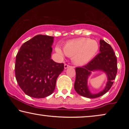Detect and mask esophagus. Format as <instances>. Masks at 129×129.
Segmentation results:
<instances>
[{
  "label": "esophagus",
  "instance_id": "1",
  "mask_svg": "<svg viewBox=\"0 0 129 129\" xmlns=\"http://www.w3.org/2000/svg\"><path fill=\"white\" fill-rule=\"evenodd\" d=\"M64 69H67V68H70V65L68 64H64Z\"/></svg>",
  "mask_w": 129,
  "mask_h": 129
}]
</instances>
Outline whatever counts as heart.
Here are the masks:
<instances>
[{
	"mask_svg": "<svg viewBox=\"0 0 129 129\" xmlns=\"http://www.w3.org/2000/svg\"><path fill=\"white\" fill-rule=\"evenodd\" d=\"M99 47V44L95 40L81 38L67 42L63 46V51L66 55L72 57V60L75 64L83 65L96 56ZM56 51L60 55H63L59 47H56Z\"/></svg>",
	"mask_w": 129,
	"mask_h": 129,
	"instance_id": "b5f03b06",
	"label": "heart"
}]
</instances>
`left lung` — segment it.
<instances>
[{"instance_id": "left-lung-1", "label": "left lung", "mask_w": 129, "mask_h": 129, "mask_svg": "<svg viewBox=\"0 0 129 129\" xmlns=\"http://www.w3.org/2000/svg\"><path fill=\"white\" fill-rule=\"evenodd\" d=\"M100 52L87 64L76 68V80L74 87L81 96L87 98H96L107 92L113 84L117 71V58L113 49L105 40H100ZM100 70L108 76V82L105 89L97 94H92L87 86V80L91 71Z\"/></svg>"}]
</instances>
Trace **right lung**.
<instances>
[{"mask_svg": "<svg viewBox=\"0 0 129 129\" xmlns=\"http://www.w3.org/2000/svg\"><path fill=\"white\" fill-rule=\"evenodd\" d=\"M54 37L38 35L20 47L15 63V76L21 89L34 98L52 94L64 64L51 59Z\"/></svg>", "mask_w": 129, "mask_h": 129, "instance_id": "right-lung-1", "label": "right lung"}]
</instances>
